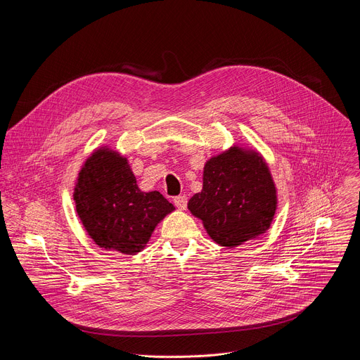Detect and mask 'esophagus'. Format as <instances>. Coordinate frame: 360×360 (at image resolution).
Segmentation results:
<instances>
[{"mask_svg":"<svg viewBox=\"0 0 360 360\" xmlns=\"http://www.w3.org/2000/svg\"><path fill=\"white\" fill-rule=\"evenodd\" d=\"M174 203H175V207H176L178 210L185 211V210H186V203H188V198H186L185 195H179V196H176V198L174 199Z\"/></svg>","mask_w":360,"mask_h":360,"instance_id":"esophagus-1","label":"esophagus"}]
</instances>
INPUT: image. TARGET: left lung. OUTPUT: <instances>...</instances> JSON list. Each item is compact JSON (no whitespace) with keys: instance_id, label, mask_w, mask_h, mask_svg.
<instances>
[{"instance_id":"8db88e82","label":"left lung","mask_w":360,"mask_h":360,"mask_svg":"<svg viewBox=\"0 0 360 360\" xmlns=\"http://www.w3.org/2000/svg\"><path fill=\"white\" fill-rule=\"evenodd\" d=\"M202 191L188 210L221 246L236 248L265 233L278 208V191L258 150L238 145L203 167Z\"/></svg>"}]
</instances>
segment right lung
Masks as SVG:
<instances>
[{
    "instance_id": "1",
    "label": "right lung",
    "mask_w": 360,
    "mask_h": 360,
    "mask_svg": "<svg viewBox=\"0 0 360 360\" xmlns=\"http://www.w3.org/2000/svg\"><path fill=\"white\" fill-rule=\"evenodd\" d=\"M74 200L89 238L102 249L125 255L141 252L175 210L158 191L142 192L128 160L108 146L95 149L84 162Z\"/></svg>"
}]
</instances>
